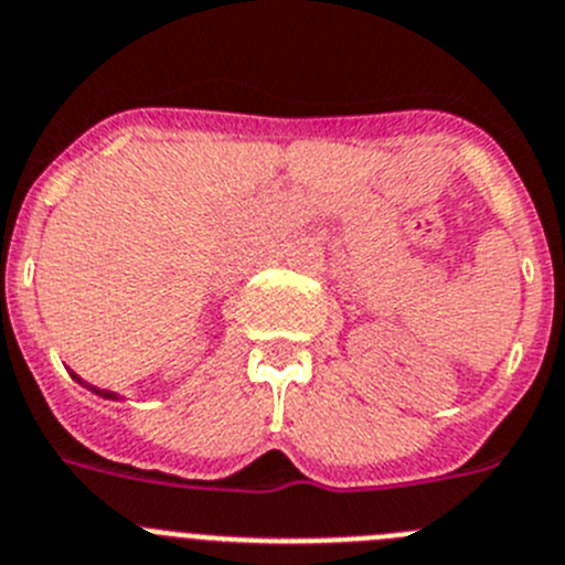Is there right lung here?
Returning <instances> with one entry per match:
<instances>
[{
    "mask_svg": "<svg viewBox=\"0 0 565 565\" xmlns=\"http://www.w3.org/2000/svg\"><path fill=\"white\" fill-rule=\"evenodd\" d=\"M83 384V381H81ZM92 392H97V395H103V397H111V401H117V395H114V392H103V390H95V386H89Z\"/></svg>",
    "mask_w": 565,
    "mask_h": 565,
    "instance_id": "1",
    "label": "right lung"
}]
</instances>
